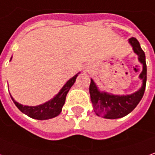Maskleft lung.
<instances>
[{
  "mask_svg": "<svg viewBox=\"0 0 155 155\" xmlns=\"http://www.w3.org/2000/svg\"><path fill=\"white\" fill-rule=\"evenodd\" d=\"M128 42L133 47L134 52L138 55L139 61L143 66L142 72L139 76L140 79L142 80V86L138 91L131 94L114 95L106 92H101L98 89L94 81L91 79L89 86L91 101L94 107V110L98 116H101L106 119L124 117L136 107L141 98L143 97L147 82V64L145 53L141 49L136 38H130Z\"/></svg>",
  "mask_w": 155,
  "mask_h": 155,
  "instance_id": "obj_1",
  "label": "left lung"
}]
</instances>
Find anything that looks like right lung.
Returning <instances> with one entry per match:
<instances>
[{"label": "right lung", "mask_w": 155, "mask_h": 155, "mask_svg": "<svg viewBox=\"0 0 155 155\" xmlns=\"http://www.w3.org/2000/svg\"><path fill=\"white\" fill-rule=\"evenodd\" d=\"M77 74H75L73 78H71L69 81H67V83L62 87V88L60 90L57 94L53 98L52 100L45 102L44 104L31 107V106H23L16 102L14 98L11 96L14 103L15 104L20 111H21L23 114H27L28 116L36 119V120H48L54 117H56L61 112L62 107L66 101V96L68 93V91L71 88V87L75 82Z\"/></svg>", "instance_id": "obj_1"}]
</instances>
